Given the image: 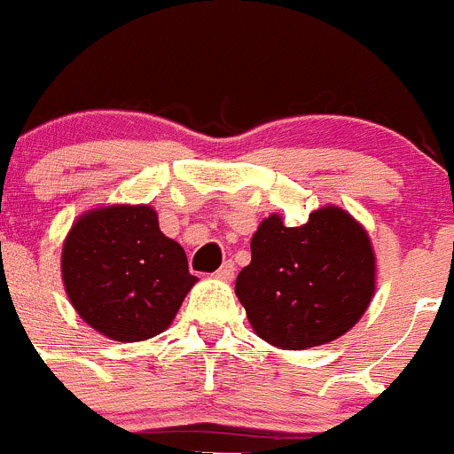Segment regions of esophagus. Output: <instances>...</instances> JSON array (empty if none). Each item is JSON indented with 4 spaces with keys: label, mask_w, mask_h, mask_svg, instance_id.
I'll use <instances>...</instances> for the list:
<instances>
[{
    "label": "esophagus",
    "mask_w": 454,
    "mask_h": 454,
    "mask_svg": "<svg viewBox=\"0 0 454 454\" xmlns=\"http://www.w3.org/2000/svg\"><path fill=\"white\" fill-rule=\"evenodd\" d=\"M215 277L222 278V281H232V278H235V263H232V261H226V263L215 272Z\"/></svg>",
    "instance_id": "1"
}]
</instances>
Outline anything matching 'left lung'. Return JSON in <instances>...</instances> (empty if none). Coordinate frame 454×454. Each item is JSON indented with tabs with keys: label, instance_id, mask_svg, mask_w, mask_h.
Returning <instances> with one entry per match:
<instances>
[{
	"label": "left lung",
	"instance_id": "1",
	"mask_svg": "<svg viewBox=\"0 0 454 454\" xmlns=\"http://www.w3.org/2000/svg\"><path fill=\"white\" fill-rule=\"evenodd\" d=\"M253 259L235 281L254 333L278 349L327 345L349 332L375 294V250L363 223L340 206L286 226L272 213L250 241Z\"/></svg>",
	"mask_w": 454,
	"mask_h": 454
}]
</instances>
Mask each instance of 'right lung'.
Returning <instances> with one entry per match:
<instances>
[{"label": "right lung", "mask_w": 454, "mask_h": 454, "mask_svg": "<svg viewBox=\"0 0 454 454\" xmlns=\"http://www.w3.org/2000/svg\"><path fill=\"white\" fill-rule=\"evenodd\" d=\"M61 278L76 314L116 342L162 333L198 277L149 204H109L74 219L61 250Z\"/></svg>", "instance_id": "add662e5"}]
</instances>
